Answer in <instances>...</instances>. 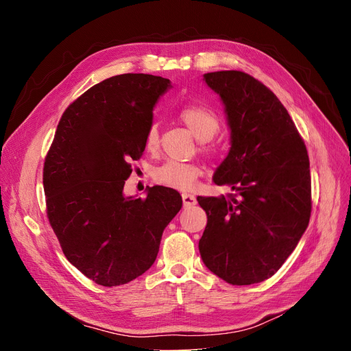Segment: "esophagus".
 Here are the masks:
<instances>
[{"label": "esophagus", "instance_id": "1", "mask_svg": "<svg viewBox=\"0 0 351 351\" xmlns=\"http://www.w3.org/2000/svg\"><path fill=\"white\" fill-rule=\"evenodd\" d=\"M182 200H183V206H185V208H189V206L196 205V196H195V195L183 193V195H182Z\"/></svg>", "mask_w": 351, "mask_h": 351}]
</instances>
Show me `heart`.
I'll return each instance as SVG.
<instances>
[{"label": "heart", "instance_id": "b5f03b06", "mask_svg": "<svg viewBox=\"0 0 351 351\" xmlns=\"http://www.w3.org/2000/svg\"><path fill=\"white\" fill-rule=\"evenodd\" d=\"M180 121L185 123L189 132L202 142L212 139L217 129V117L210 109L204 106H186L179 112ZM159 146V132L156 125L151 126L146 134V149L156 151ZM155 179L162 185L171 186L180 191H189L200 175V168L195 163H183L176 160H168L155 171Z\"/></svg>", "mask_w": 351, "mask_h": 351}]
</instances>
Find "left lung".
I'll return each mask as SVG.
<instances>
[{
  "label": "left lung",
  "mask_w": 351,
  "mask_h": 351,
  "mask_svg": "<svg viewBox=\"0 0 351 351\" xmlns=\"http://www.w3.org/2000/svg\"><path fill=\"white\" fill-rule=\"evenodd\" d=\"M225 106L230 149L213 175L234 192L199 196L208 223L199 241L205 266L236 286L263 282L296 249L311 212L306 145L286 108L242 71L204 75Z\"/></svg>",
  "instance_id": "left-lung-1"
}]
</instances>
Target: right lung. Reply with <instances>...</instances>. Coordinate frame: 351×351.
<instances>
[{
	"label": "right lung",
	"instance_id": "right-lung-1",
	"mask_svg": "<svg viewBox=\"0 0 351 351\" xmlns=\"http://www.w3.org/2000/svg\"><path fill=\"white\" fill-rule=\"evenodd\" d=\"M171 81L122 73L66 109L44 165L49 223L71 265L97 285L129 283L149 269L165 228L182 208L178 191L152 186L125 196V180L145 151L158 99Z\"/></svg>",
	"mask_w": 351,
	"mask_h": 351
}]
</instances>
